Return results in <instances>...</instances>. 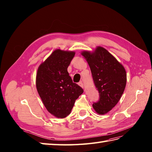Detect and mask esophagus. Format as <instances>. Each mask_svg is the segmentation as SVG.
<instances>
[{
	"mask_svg": "<svg viewBox=\"0 0 152 152\" xmlns=\"http://www.w3.org/2000/svg\"><path fill=\"white\" fill-rule=\"evenodd\" d=\"M78 85H79V86H80L81 87L83 88V84L82 82H79V83H78Z\"/></svg>",
	"mask_w": 152,
	"mask_h": 152,
	"instance_id": "obj_1",
	"label": "esophagus"
}]
</instances>
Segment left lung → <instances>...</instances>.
Returning a JSON list of instances; mask_svg holds the SVG:
<instances>
[{"label":"left lung","instance_id":"left-lung-1","mask_svg":"<svg viewBox=\"0 0 152 152\" xmlns=\"http://www.w3.org/2000/svg\"><path fill=\"white\" fill-rule=\"evenodd\" d=\"M82 55L89 64L100 98L93 104L97 113L106 114L113 108L124 93L126 72L124 66L106 49L98 47L94 52L83 51Z\"/></svg>","mask_w":152,"mask_h":152}]
</instances>
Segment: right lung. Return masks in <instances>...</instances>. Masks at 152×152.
I'll use <instances>...</instances> for the list:
<instances>
[{
    "mask_svg": "<svg viewBox=\"0 0 152 152\" xmlns=\"http://www.w3.org/2000/svg\"><path fill=\"white\" fill-rule=\"evenodd\" d=\"M75 55V52L57 49L37 69V92L46 109L57 118L68 116L76 100L83 93L82 87L73 83L67 71Z\"/></svg>",
    "mask_w": 152,
    "mask_h": 152,
    "instance_id": "1",
    "label": "right lung"
}]
</instances>
